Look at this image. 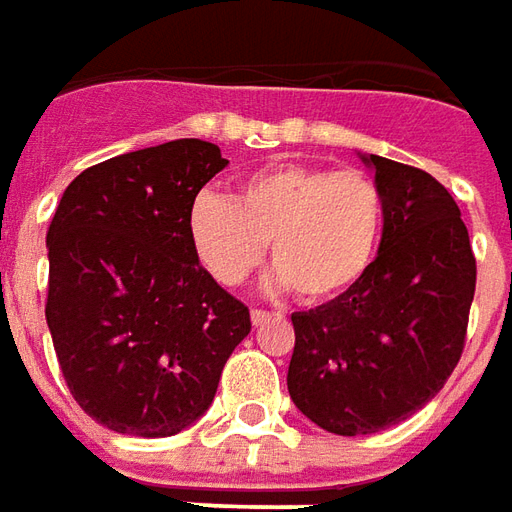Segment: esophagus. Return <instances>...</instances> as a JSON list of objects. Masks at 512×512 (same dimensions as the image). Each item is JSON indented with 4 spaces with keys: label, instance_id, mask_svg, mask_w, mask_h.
<instances>
[{
    "label": "esophagus",
    "instance_id": "1",
    "mask_svg": "<svg viewBox=\"0 0 512 512\" xmlns=\"http://www.w3.org/2000/svg\"><path fill=\"white\" fill-rule=\"evenodd\" d=\"M273 317H275V314L264 311V308H253V311H250V322H253L256 328H259V325H264V322H270Z\"/></svg>",
    "mask_w": 512,
    "mask_h": 512
}]
</instances>
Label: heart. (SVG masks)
Returning <instances> with one entry per match:
<instances>
[{
	"mask_svg": "<svg viewBox=\"0 0 512 512\" xmlns=\"http://www.w3.org/2000/svg\"><path fill=\"white\" fill-rule=\"evenodd\" d=\"M386 198L364 170L281 162L239 181L234 201L201 192L187 231L198 262L223 286L259 270L270 242L275 281L320 303L353 289L375 262Z\"/></svg>",
	"mask_w": 512,
	"mask_h": 512,
	"instance_id": "heart-1",
	"label": "heart"
}]
</instances>
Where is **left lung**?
<instances>
[{"label": "left lung", "instance_id": "obj_1", "mask_svg": "<svg viewBox=\"0 0 512 512\" xmlns=\"http://www.w3.org/2000/svg\"><path fill=\"white\" fill-rule=\"evenodd\" d=\"M375 168L386 228L369 273L344 295L295 311L289 397L322 430L369 436L405 422L458 366L477 262L460 209L430 173Z\"/></svg>", "mask_w": 512, "mask_h": 512}]
</instances>
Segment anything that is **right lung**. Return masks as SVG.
<instances>
[{"label":"right lung","mask_w":512,"mask_h":512,"mask_svg":"<svg viewBox=\"0 0 512 512\" xmlns=\"http://www.w3.org/2000/svg\"><path fill=\"white\" fill-rule=\"evenodd\" d=\"M184 137L82 170L63 192L49 248L46 322L68 391L115 433L176 436L215 400L250 311L198 264L187 215L226 168Z\"/></svg>","instance_id":"1"}]
</instances>
